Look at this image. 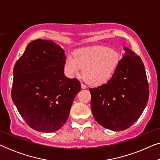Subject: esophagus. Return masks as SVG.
Masks as SVG:
<instances>
[{
	"instance_id": "obj_1",
	"label": "esophagus",
	"mask_w": 160,
	"mask_h": 160,
	"mask_svg": "<svg viewBox=\"0 0 160 160\" xmlns=\"http://www.w3.org/2000/svg\"><path fill=\"white\" fill-rule=\"evenodd\" d=\"M81 87H82V89H86L87 87L86 85L84 84H82H82H81Z\"/></svg>"
}]
</instances>
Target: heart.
Masks as SVG:
<instances>
[{
	"label": "heart",
	"instance_id": "obj_1",
	"mask_svg": "<svg viewBox=\"0 0 160 160\" xmlns=\"http://www.w3.org/2000/svg\"><path fill=\"white\" fill-rule=\"evenodd\" d=\"M120 62L117 52L102 46L81 48L65 61V73L70 78L84 76L89 84L100 86L112 78Z\"/></svg>",
	"mask_w": 160,
	"mask_h": 160
}]
</instances>
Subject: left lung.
<instances>
[{"mask_svg":"<svg viewBox=\"0 0 160 160\" xmlns=\"http://www.w3.org/2000/svg\"><path fill=\"white\" fill-rule=\"evenodd\" d=\"M125 52L112 78L106 84L89 89L91 109L103 128L122 131L135 123L145 109L149 89L141 59L130 49Z\"/></svg>","mask_w":160,"mask_h":160,"instance_id":"obj_1","label":"left lung"}]
</instances>
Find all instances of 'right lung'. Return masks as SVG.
<instances>
[{
	"mask_svg": "<svg viewBox=\"0 0 160 160\" xmlns=\"http://www.w3.org/2000/svg\"><path fill=\"white\" fill-rule=\"evenodd\" d=\"M65 59L64 49L56 43L37 39L15 63L12 100L33 130L54 132L68 118L81 84L65 76Z\"/></svg>",
	"mask_w": 160,
	"mask_h": 160,
	"instance_id": "1",
	"label": "right lung"
}]
</instances>
